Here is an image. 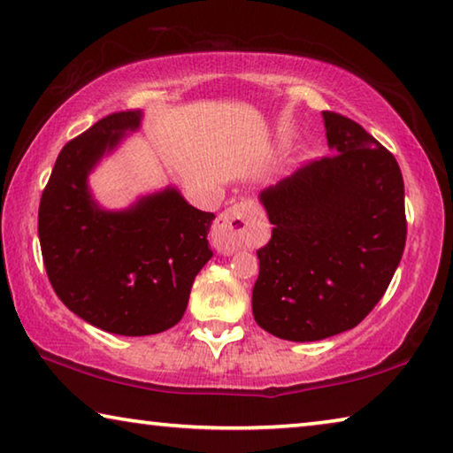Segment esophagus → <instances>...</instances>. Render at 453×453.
<instances>
[{
    "mask_svg": "<svg viewBox=\"0 0 453 453\" xmlns=\"http://www.w3.org/2000/svg\"><path fill=\"white\" fill-rule=\"evenodd\" d=\"M256 208L251 202H237L219 213L211 227V243L219 254H234V251L248 248L256 242Z\"/></svg>",
    "mask_w": 453,
    "mask_h": 453,
    "instance_id": "esophagus-1",
    "label": "esophagus"
}]
</instances>
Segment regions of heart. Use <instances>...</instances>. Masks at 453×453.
Instances as JSON below:
<instances>
[{
	"instance_id": "heart-1",
	"label": "heart",
	"mask_w": 453,
	"mask_h": 453,
	"mask_svg": "<svg viewBox=\"0 0 453 453\" xmlns=\"http://www.w3.org/2000/svg\"><path fill=\"white\" fill-rule=\"evenodd\" d=\"M291 148V137L289 135H281L280 137V150H289Z\"/></svg>"
}]
</instances>
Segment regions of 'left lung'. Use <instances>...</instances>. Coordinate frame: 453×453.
<instances>
[{
	"label": "left lung",
	"mask_w": 453,
	"mask_h": 453,
	"mask_svg": "<svg viewBox=\"0 0 453 453\" xmlns=\"http://www.w3.org/2000/svg\"><path fill=\"white\" fill-rule=\"evenodd\" d=\"M321 116L334 156L259 194L273 232L257 250L251 310L289 342L356 327L386 294L408 234L395 157L356 121Z\"/></svg>",
	"instance_id": "8db88e82"
}]
</instances>
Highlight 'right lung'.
Wrapping results in <instances>:
<instances>
[{
  "instance_id": "obj_1",
  "label": "right lung",
  "mask_w": 453,
  "mask_h": 453,
  "mask_svg": "<svg viewBox=\"0 0 453 453\" xmlns=\"http://www.w3.org/2000/svg\"><path fill=\"white\" fill-rule=\"evenodd\" d=\"M143 111L111 113L59 151L40 202L42 256L61 302L104 332L151 335L173 327L210 262L213 213L167 186L107 210L89 173L140 129Z\"/></svg>"
}]
</instances>
